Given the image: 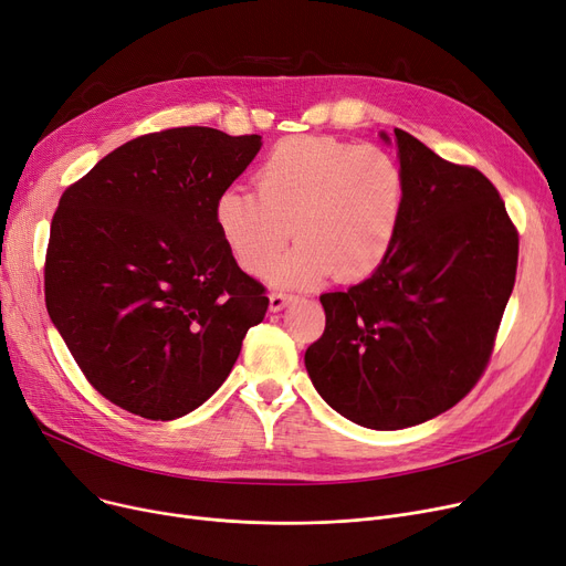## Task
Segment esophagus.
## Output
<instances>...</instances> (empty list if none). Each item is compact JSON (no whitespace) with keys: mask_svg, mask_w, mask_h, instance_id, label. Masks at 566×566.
Returning <instances> with one entry per match:
<instances>
[{"mask_svg":"<svg viewBox=\"0 0 566 566\" xmlns=\"http://www.w3.org/2000/svg\"><path fill=\"white\" fill-rule=\"evenodd\" d=\"M268 298H270V310H273V312H280L291 301V296H289V293H284V291H273Z\"/></svg>","mask_w":566,"mask_h":566,"instance_id":"obj_1","label":"esophagus"}]
</instances>
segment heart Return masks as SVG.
I'll return each instance as SVG.
<instances>
[{"mask_svg": "<svg viewBox=\"0 0 566 566\" xmlns=\"http://www.w3.org/2000/svg\"><path fill=\"white\" fill-rule=\"evenodd\" d=\"M254 187L256 193L219 196V235L244 273L261 277L293 231L298 244L273 277L296 286L331 273L337 282L375 273L398 235L407 191L400 161L384 147L328 136H291L270 147Z\"/></svg>", "mask_w": 566, "mask_h": 566, "instance_id": "1", "label": "heart"}]
</instances>
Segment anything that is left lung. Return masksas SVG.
<instances>
[{"instance_id":"left-lung-1","label":"left lung","mask_w":566,"mask_h":566,"mask_svg":"<svg viewBox=\"0 0 566 566\" xmlns=\"http://www.w3.org/2000/svg\"><path fill=\"white\" fill-rule=\"evenodd\" d=\"M396 140L398 235L370 277L324 293L326 328L305 352L318 396L373 430L430 421L476 386L518 268V229L495 185L402 129Z\"/></svg>"}]
</instances>
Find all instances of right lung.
Instances as JSON below:
<instances>
[{"label":"right lung","mask_w":566,"mask_h":566,"mask_svg":"<svg viewBox=\"0 0 566 566\" xmlns=\"http://www.w3.org/2000/svg\"><path fill=\"white\" fill-rule=\"evenodd\" d=\"M261 136L174 127L138 136L69 185L51 222L45 307L113 405L174 421L224 384L265 286L242 273L214 206Z\"/></svg>","instance_id":"1"}]
</instances>
